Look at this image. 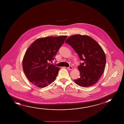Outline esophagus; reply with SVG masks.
<instances>
[{
  "mask_svg": "<svg viewBox=\"0 0 124 124\" xmlns=\"http://www.w3.org/2000/svg\"><path fill=\"white\" fill-rule=\"evenodd\" d=\"M67 69H69L70 70H73V67H71V66H70L69 67H67Z\"/></svg>",
  "mask_w": 124,
  "mask_h": 124,
  "instance_id": "34e87169",
  "label": "esophagus"
}]
</instances>
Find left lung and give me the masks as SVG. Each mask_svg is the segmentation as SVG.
I'll return each mask as SVG.
<instances>
[{
    "label": "left lung",
    "mask_w": 124,
    "mask_h": 124,
    "mask_svg": "<svg viewBox=\"0 0 124 124\" xmlns=\"http://www.w3.org/2000/svg\"><path fill=\"white\" fill-rule=\"evenodd\" d=\"M65 43L72 47L83 61L78 67L80 77L74 79L75 83L84 87L97 83L103 73L106 63V55L100 45L86 35H73L69 37Z\"/></svg>",
    "instance_id": "1"
}]
</instances>
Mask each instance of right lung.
I'll list each match as a JSON object with an SVG mask.
<instances>
[{"label": "right lung", "instance_id": "1", "mask_svg": "<svg viewBox=\"0 0 124 124\" xmlns=\"http://www.w3.org/2000/svg\"><path fill=\"white\" fill-rule=\"evenodd\" d=\"M67 37L61 35L39 38L27 50L23 59V70L29 80L37 87H46L55 80L60 68L49 62L54 60Z\"/></svg>", "mask_w": 124, "mask_h": 124}]
</instances>
